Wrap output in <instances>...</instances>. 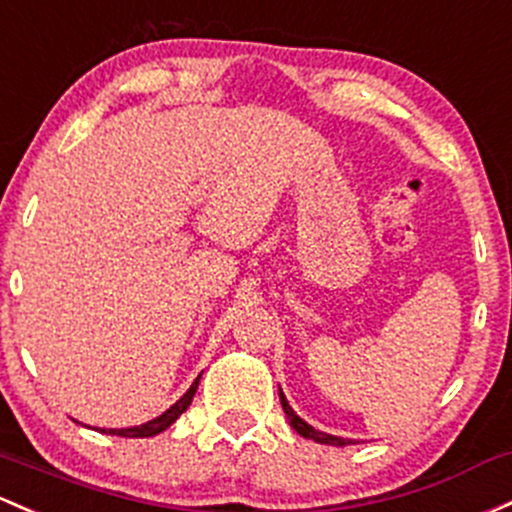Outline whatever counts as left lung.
I'll return each instance as SVG.
<instances>
[{
	"instance_id": "left-lung-1",
	"label": "left lung",
	"mask_w": 512,
	"mask_h": 512,
	"mask_svg": "<svg viewBox=\"0 0 512 512\" xmlns=\"http://www.w3.org/2000/svg\"><path fill=\"white\" fill-rule=\"evenodd\" d=\"M279 402H282V410H284V414H287V419H289V424H292L294 429H297V432L301 434V437H306V439H314V441H319V444H331V446H346V444H351V439H341V437H331V434H324V432H316L314 427H311V424H306L304 419L299 417L297 412L292 410V407H289V402H287V397H284V392H282V387H279Z\"/></svg>"
}]
</instances>
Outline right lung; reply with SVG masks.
<instances>
[{
  "mask_svg": "<svg viewBox=\"0 0 512 512\" xmlns=\"http://www.w3.org/2000/svg\"><path fill=\"white\" fill-rule=\"evenodd\" d=\"M198 380H201V375H198L196 380H193V385L188 387L186 395L181 397V400H176L174 405L169 407L164 414H159L157 419H152V422L147 424H139V427H127V429H100V432L105 434H115V437H129V439H144V437H157L159 432H164V429H169L171 424L176 422V419L181 417L188 410V405H191L193 395H196L198 390Z\"/></svg>",
  "mask_w": 512,
  "mask_h": 512,
  "instance_id": "right-lung-1",
  "label": "right lung"
}]
</instances>
